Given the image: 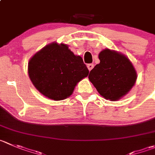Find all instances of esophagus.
Masks as SVG:
<instances>
[{
    "label": "esophagus",
    "instance_id": "obj_1",
    "mask_svg": "<svg viewBox=\"0 0 155 155\" xmlns=\"http://www.w3.org/2000/svg\"><path fill=\"white\" fill-rule=\"evenodd\" d=\"M87 67H88V70H89V71H91V70L93 69V67H94V64H88V65H87Z\"/></svg>",
    "mask_w": 155,
    "mask_h": 155
}]
</instances>
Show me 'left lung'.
Returning a JSON list of instances; mask_svg holds the SVG:
<instances>
[{
	"instance_id": "obj_1",
	"label": "left lung",
	"mask_w": 155,
	"mask_h": 155,
	"mask_svg": "<svg viewBox=\"0 0 155 155\" xmlns=\"http://www.w3.org/2000/svg\"><path fill=\"white\" fill-rule=\"evenodd\" d=\"M100 63L90 71L88 79L106 100L116 101L128 94L135 85L137 73L124 54L106 48L99 53Z\"/></svg>"
}]
</instances>
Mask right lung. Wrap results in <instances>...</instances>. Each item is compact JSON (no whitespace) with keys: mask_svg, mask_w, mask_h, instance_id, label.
I'll return each mask as SVG.
<instances>
[{"mask_svg":"<svg viewBox=\"0 0 155 155\" xmlns=\"http://www.w3.org/2000/svg\"><path fill=\"white\" fill-rule=\"evenodd\" d=\"M88 73L82 58L63 43L47 45L36 52L28 64V77L33 85L54 101L70 97L78 82L87 77Z\"/></svg>","mask_w":155,"mask_h":155,"instance_id":"right-lung-1","label":"right lung"}]
</instances>
